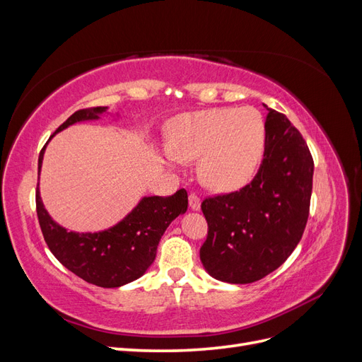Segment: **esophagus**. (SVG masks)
<instances>
[{
    "instance_id": "34e87169",
    "label": "esophagus",
    "mask_w": 362,
    "mask_h": 362,
    "mask_svg": "<svg viewBox=\"0 0 362 362\" xmlns=\"http://www.w3.org/2000/svg\"><path fill=\"white\" fill-rule=\"evenodd\" d=\"M189 205H190L192 210H194V211L201 210V199H199V196L196 194V193H190V194H189Z\"/></svg>"
}]
</instances>
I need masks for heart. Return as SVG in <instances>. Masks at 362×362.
Masks as SVG:
<instances>
[{
    "label": "heart",
    "mask_w": 362,
    "mask_h": 362,
    "mask_svg": "<svg viewBox=\"0 0 362 362\" xmlns=\"http://www.w3.org/2000/svg\"><path fill=\"white\" fill-rule=\"evenodd\" d=\"M266 140V120L257 108H211L175 120L170 152L180 161L201 158L199 173L205 184L234 190L254 177Z\"/></svg>",
    "instance_id": "1"
}]
</instances>
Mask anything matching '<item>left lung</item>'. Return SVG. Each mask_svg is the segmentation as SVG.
Wrapping results in <instances>:
<instances>
[{
  "instance_id": "1",
  "label": "left lung",
  "mask_w": 362,
  "mask_h": 362,
  "mask_svg": "<svg viewBox=\"0 0 362 362\" xmlns=\"http://www.w3.org/2000/svg\"><path fill=\"white\" fill-rule=\"evenodd\" d=\"M264 158L250 182L201 204L208 234L199 255L218 281L250 284L286 261L310 216L314 160L286 115L267 108Z\"/></svg>"
}]
</instances>
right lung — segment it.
<instances>
[{"mask_svg":"<svg viewBox=\"0 0 362 362\" xmlns=\"http://www.w3.org/2000/svg\"><path fill=\"white\" fill-rule=\"evenodd\" d=\"M103 112L105 107L83 108L64 120L56 133L80 120L98 119ZM45 146L39 154V172ZM187 205L189 196L184 189L172 196H151L141 199L116 226L103 233L78 234L52 221L36 190L39 225L52 255L76 276L104 288L120 287L144 275L156 259L161 235L175 217L185 213Z\"/></svg>","mask_w":362,"mask_h":362,"instance_id":"right-lung-1","label":"right lung"}]
</instances>
